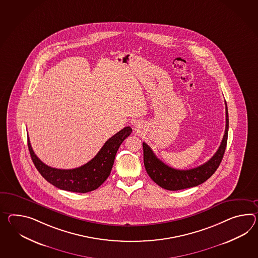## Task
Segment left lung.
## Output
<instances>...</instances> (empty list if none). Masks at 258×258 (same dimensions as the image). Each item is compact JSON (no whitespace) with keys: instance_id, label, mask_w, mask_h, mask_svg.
Returning <instances> with one entry per match:
<instances>
[{"instance_id":"obj_1","label":"left lung","mask_w":258,"mask_h":258,"mask_svg":"<svg viewBox=\"0 0 258 258\" xmlns=\"http://www.w3.org/2000/svg\"><path fill=\"white\" fill-rule=\"evenodd\" d=\"M226 103V131L218 150L206 163L190 169V170H176L163 163L154 154L151 148L143 143L144 148V163L145 170L152 180L160 187L170 191L190 188L197 186L207 181L219 167L226 151L228 134V112Z\"/></svg>"}]
</instances>
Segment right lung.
<instances>
[{
	"instance_id": "add662e5",
	"label": "right lung",
	"mask_w": 258,
	"mask_h": 258,
	"mask_svg": "<svg viewBox=\"0 0 258 258\" xmlns=\"http://www.w3.org/2000/svg\"><path fill=\"white\" fill-rule=\"evenodd\" d=\"M131 126H126L114 134L101 147V150L88 163L72 170H60L51 168L42 162L32 150L28 138V147L32 162L40 174L57 188L76 192L87 193L101 186L110 175L113 168L116 152L123 141L132 133Z\"/></svg>"
}]
</instances>
